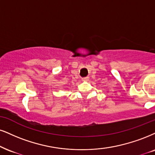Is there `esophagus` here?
Returning <instances> with one entry per match:
<instances>
[{
	"label": "esophagus",
	"instance_id": "obj_1",
	"mask_svg": "<svg viewBox=\"0 0 155 155\" xmlns=\"http://www.w3.org/2000/svg\"><path fill=\"white\" fill-rule=\"evenodd\" d=\"M82 81H89V77L83 78V79H82Z\"/></svg>",
	"mask_w": 155,
	"mask_h": 155
}]
</instances>
